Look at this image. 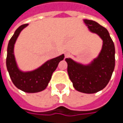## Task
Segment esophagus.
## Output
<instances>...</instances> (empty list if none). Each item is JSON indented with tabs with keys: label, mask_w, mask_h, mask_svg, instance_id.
I'll use <instances>...</instances> for the list:
<instances>
[{
	"label": "esophagus",
	"mask_w": 123,
	"mask_h": 123,
	"mask_svg": "<svg viewBox=\"0 0 123 123\" xmlns=\"http://www.w3.org/2000/svg\"><path fill=\"white\" fill-rule=\"evenodd\" d=\"M64 55H65V57H68L69 53L68 52H65V53H64Z\"/></svg>",
	"instance_id": "esophagus-1"
}]
</instances>
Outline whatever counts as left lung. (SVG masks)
<instances>
[{
	"mask_svg": "<svg viewBox=\"0 0 123 123\" xmlns=\"http://www.w3.org/2000/svg\"><path fill=\"white\" fill-rule=\"evenodd\" d=\"M83 22L89 31L102 39L101 50L98 57L87 65L70 58L65 60L68 64L69 78L75 90L83 93L93 94L103 90L111 79L115 66V47L105 27L93 20L85 19Z\"/></svg>",
	"mask_w": 123,
	"mask_h": 123,
	"instance_id": "8db88e82",
	"label": "left lung"
}]
</instances>
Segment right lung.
<instances>
[{
  "label": "right lung",
  "mask_w": 123,
  "mask_h": 123,
  "mask_svg": "<svg viewBox=\"0 0 123 123\" xmlns=\"http://www.w3.org/2000/svg\"><path fill=\"white\" fill-rule=\"evenodd\" d=\"M28 25L25 24L19 26L10 39L7 46L6 65L10 78L16 87L23 92L36 93L44 90L47 87L52 74L56 70L59 62L64 59V55L48 60L34 70L27 72L20 70L14 56V44L20 32Z\"/></svg>",
  "instance_id": "1"
}]
</instances>
